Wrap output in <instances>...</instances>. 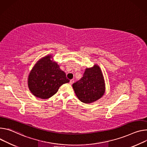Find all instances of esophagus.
<instances>
[{
  "mask_svg": "<svg viewBox=\"0 0 147 147\" xmlns=\"http://www.w3.org/2000/svg\"><path fill=\"white\" fill-rule=\"evenodd\" d=\"M74 83V80L73 79H72V80H70V84L71 85L73 83Z\"/></svg>",
  "mask_w": 147,
  "mask_h": 147,
  "instance_id": "34e87169",
  "label": "esophagus"
}]
</instances>
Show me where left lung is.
Here are the masks:
<instances>
[{
	"instance_id": "8db88e82",
	"label": "left lung",
	"mask_w": 147,
	"mask_h": 147,
	"mask_svg": "<svg viewBox=\"0 0 147 147\" xmlns=\"http://www.w3.org/2000/svg\"><path fill=\"white\" fill-rule=\"evenodd\" d=\"M78 99L88 104L97 101L104 94L105 84L101 71L97 65L86 69L80 80L73 84Z\"/></svg>"
}]
</instances>
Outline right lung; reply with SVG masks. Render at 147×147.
Masks as SVG:
<instances>
[{
    "label": "right lung",
    "mask_w": 147,
    "mask_h": 147,
    "mask_svg": "<svg viewBox=\"0 0 147 147\" xmlns=\"http://www.w3.org/2000/svg\"><path fill=\"white\" fill-rule=\"evenodd\" d=\"M47 56L40 60L31 71L28 86L32 94L38 98L47 99L57 92L59 87L70 82L59 65Z\"/></svg>",
    "instance_id": "right-lung-1"
}]
</instances>
